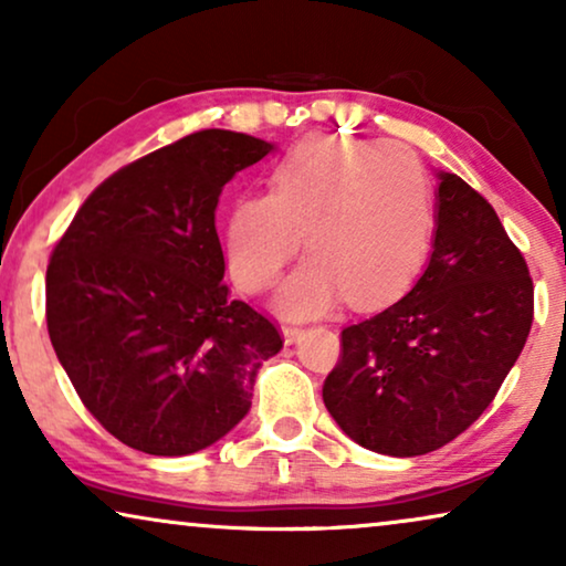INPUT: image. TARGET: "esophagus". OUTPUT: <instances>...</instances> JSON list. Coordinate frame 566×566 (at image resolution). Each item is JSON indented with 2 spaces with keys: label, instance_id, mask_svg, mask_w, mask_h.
<instances>
[{
  "label": "esophagus",
  "instance_id": "esophagus-1",
  "mask_svg": "<svg viewBox=\"0 0 566 566\" xmlns=\"http://www.w3.org/2000/svg\"><path fill=\"white\" fill-rule=\"evenodd\" d=\"M301 327H296V324H283V337H285V343H296V339L301 337Z\"/></svg>",
  "mask_w": 566,
  "mask_h": 566
}]
</instances>
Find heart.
I'll use <instances>...</instances> for the list:
<instances>
[{"instance_id":"heart-1","label":"heart","mask_w":566,"mask_h":566,"mask_svg":"<svg viewBox=\"0 0 566 566\" xmlns=\"http://www.w3.org/2000/svg\"><path fill=\"white\" fill-rule=\"evenodd\" d=\"M436 227V200L407 151L384 142L312 136L277 161L270 192H250L231 206L227 262L239 289L260 293L306 234L312 258L277 291V308L314 316L343 296L370 308L415 283Z\"/></svg>"}]
</instances>
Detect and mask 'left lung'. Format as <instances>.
Here are the masks:
<instances>
[{
  "mask_svg": "<svg viewBox=\"0 0 566 566\" xmlns=\"http://www.w3.org/2000/svg\"><path fill=\"white\" fill-rule=\"evenodd\" d=\"M533 324V281L490 200L440 172L438 229L415 289L339 332L324 407L386 455L438 451L474 424Z\"/></svg>",
  "mask_w": 566,
  "mask_h": 566,
  "instance_id": "1",
  "label": "left lung"
}]
</instances>
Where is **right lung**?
<instances>
[{
  "mask_svg": "<svg viewBox=\"0 0 566 566\" xmlns=\"http://www.w3.org/2000/svg\"><path fill=\"white\" fill-rule=\"evenodd\" d=\"M268 142L206 128L99 182L53 247L45 324L90 415L136 451L188 455L247 415L262 360L283 347L265 314L229 298L219 196Z\"/></svg>",
  "mask_w": 566,
  "mask_h": 566,
  "instance_id": "add662e5",
  "label": "right lung"
}]
</instances>
